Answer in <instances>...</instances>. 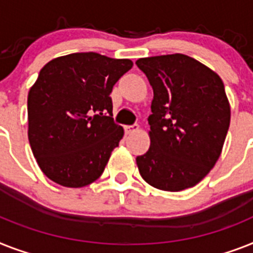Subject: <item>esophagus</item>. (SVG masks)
I'll list each match as a JSON object with an SVG mask.
<instances>
[{
    "label": "esophagus",
    "mask_w": 253,
    "mask_h": 253,
    "mask_svg": "<svg viewBox=\"0 0 253 253\" xmlns=\"http://www.w3.org/2000/svg\"><path fill=\"white\" fill-rule=\"evenodd\" d=\"M137 130H139V125H131V126L125 127L126 133H133V132H136Z\"/></svg>",
    "instance_id": "1"
}]
</instances>
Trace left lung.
Instances as JSON below:
<instances>
[{"instance_id": "obj_1", "label": "left lung", "mask_w": 253, "mask_h": 253, "mask_svg": "<svg viewBox=\"0 0 253 253\" xmlns=\"http://www.w3.org/2000/svg\"><path fill=\"white\" fill-rule=\"evenodd\" d=\"M136 65L153 88L151 147L136 157L139 173L159 190L194 187L217 162L229 130L222 80L180 53L140 58Z\"/></svg>"}]
</instances>
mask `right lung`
I'll use <instances>...</instances> for the list:
<instances>
[{"instance_id":"add662e5","label":"right lung","mask_w":253,"mask_h":253,"mask_svg":"<svg viewBox=\"0 0 253 253\" xmlns=\"http://www.w3.org/2000/svg\"><path fill=\"white\" fill-rule=\"evenodd\" d=\"M132 65L88 52L58 57L40 70L27 100L28 140L49 179L78 188L100 178L123 136L110 93Z\"/></svg>"}]
</instances>
